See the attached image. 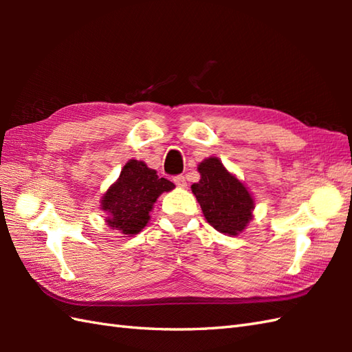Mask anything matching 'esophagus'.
I'll return each instance as SVG.
<instances>
[{"label": "esophagus", "mask_w": 352, "mask_h": 352, "mask_svg": "<svg viewBox=\"0 0 352 352\" xmlns=\"http://www.w3.org/2000/svg\"><path fill=\"white\" fill-rule=\"evenodd\" d=\"M174 183L178 186V188H182V189L188 188V180H186L184 175H177V177L174 178Z\"/></svg>", "instance_id": "1"}]
</instances>
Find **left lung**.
Masks as SVG:
<instances>
[{"instance_id": "8db88e82", "label": "left lung", "mask_w": 352, "mask_h": 352, "mask_svg": "<svg viewBox=\"0 0 352 352\" xmlns=\"http://www.w3.org/2000/svg\"><path fill=\"white\" fill-rule=\"evenodd\" d=\"M198 172L201 178L192 184V193L206 221L222 234H241L252 219L256 207L252 193L218 157L204 159L198 164Z\"/></svg>"}]
</instances>
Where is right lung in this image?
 <instances>
[{"mask_svg": "<svg viewBox=\"0 0 352 352\" xmlns=\"http://www.w3.org/2000/svg\"><path fill=\"white\" fill-rule=\"evenodd\" d=\"M175 188L166 178L142 160H129L121 169L118 180L101 198V210L106 223L125 236L139 234L149 222V213L163 192Z\"/></svg>", "mask_w": 352, "mask_h": 352, "instance_id": "obj_1", "label": "right lung"}]
</instances>
